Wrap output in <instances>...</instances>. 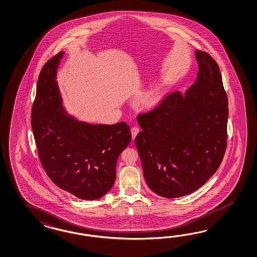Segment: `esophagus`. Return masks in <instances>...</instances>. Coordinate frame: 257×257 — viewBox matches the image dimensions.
<instances>
[{
  "mask_svg": "<svg viewBox=\"0 0 257 257\" xmlns=\"http://www.w3.org/2000/svg\"><path fill=\"white\" fill-rule=\"evenodd\" d=\"M139 133V127H137V126H134V127H132V128H131V134H132L133 140L136 139V137H137V135H138Z\"/></svg>",
  "mask_w": 257,
  "mask_h": 257,
  "instance_id": "1",
  "label": "esophagus"
}]
</instances>
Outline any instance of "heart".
Returning a JSON list of instances; mask_svg holds the SVG:
<instances>
[{
    "instance_id": "1",
    "label": "heart",
    "mask_w": 257,
    "mask_h": 257,
    "mask_svg": "<svg viewBox=\"0 0 257 257\" xmlns=\"http://www.w3.org/2000/svg\"><path fill=\"white\" fill-rule=\"evenodd\" d=\"M147 102L149 104H153L157 99V91L155 90H151L147 95Z\"/></svg>"
}]
</instances>
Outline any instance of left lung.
Returning a JSON list of instances; mask_svg holds the SVG:
<instances>
[{"label": "left lung", "mask_w": 257, "mask_h": 257, "mask_svg": "<svg viewBox=\"0 0 257 257\" xmlns=\"http://www.w3.org/2000/svg\"><path fill=\"white\" fill-rule=\"evenodd\" d=\"M197 78L185 92L167 94L138 115L136 138L148 186L163 197L191 194L222 163L227 145L228 99L215 60L195 51Z\"/></svg>", "instance_id": "obj_1"}]
</instances>
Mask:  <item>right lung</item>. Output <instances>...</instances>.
<instances>
[{
	"mask_svg": "<svg viewBox=\"0 0 257 257\" xmlns=\"http://www.w3.org/2000/svg\"><path fill=\"white\" fill-rule=\"evenodd\" d=\"M63 51L43 66L32 107V129L42 167L56 185L76 197L94 200L116 180L119 154L131 142L130 127L90 124L67 115L56 81Z\"/></svg>",
	"mask_w": 257,
	"mask_h": 257,
	"instance_id": "obj_1",
	"label": "right lung"
}]
</instances>
